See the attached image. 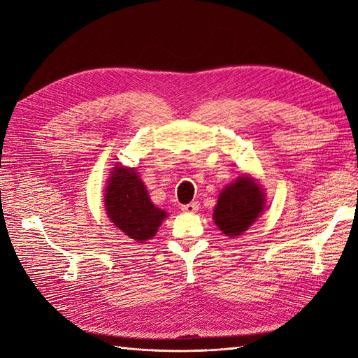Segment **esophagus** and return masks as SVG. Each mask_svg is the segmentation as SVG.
Wrapping results in <instances>:
<instances>
[{
	"instance_id": "esophagus-1",
	"label": "esophagus",
	"mask_w": 358,
	"mask_h": 358,
	"mask_svg": "<svg viewBox=\"0 0 358 358\" xmlns=\"http://www.w3.org/2000/svg\"><path fill=\"white\" fill-rule=\"evenodd\" d=\"M199 201H191V203H188V204H185V206H182V212H185V213H196L197 210H199Z\"/></svg>"
}]
</instances>
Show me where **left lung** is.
Returning a JSON list of instances; mask_svg holds the SVG:
<instances>
[{
  "label": "left lung",
  "mask_w": 358,
  "mask_h": 358,
  "mask_svg": "<svg viewBox=\"0 0 358 358\" xmlns=\"http://www.w3.org/2000/svg\"><path fill=\"white\" fill-rule=\"evenodd\" d=\"M266 209V192L258 179L243 173L227 185L213 209V222L224 236L243 234Z\"/></svg>",
  "instance_id": "left-lung-1"
}]
</instances>
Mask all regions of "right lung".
Listing matches in <instances>:
<instances>
[{
  "mask_svg": "<svg viewBox=\"0 0 358 358\" xmlns=\"http://www.w3.org/2000/svg\"><path fill=\"white\" fill-rule=\"evenodd\" d=\"M107 218L129 239L143 243L157 234L169 213L150 201L137 169L115 164L104 188Z\"/></svg>",
  "mask_w": 358,
  "mask_h": 358,
  "instance_id": "right-lung-1",
  "label": "right lung"
}]
</instances>
